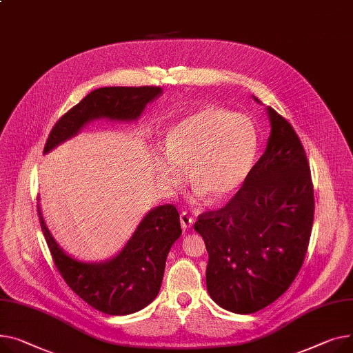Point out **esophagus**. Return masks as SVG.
<instances>
[{"label":"esophagus","mask_w":353,"mask_h":353,"mask_svg":"<svg viewBox=\"0 0 353 353\" xmlns=\"http://www.w3.org/2000/svg\"><path fill=\"white\" fill-rule=\"evenodd\" d=\"M180 223H181L183 230H187V228H190L193 225L194 219L189 213H187V211H183V213L180 214Z\"/></svg>","instance_id":"esophagus-1"}]
</instances>
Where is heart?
<instances>
[{
	"label": "heart",
	"instance_id": "1",
	"mask_svg": "<svg viewBox=\"0 0 353 353\" xmlns=\"http://www.w3.org/2000/svg\"><path fill=\"white\" fill-rule=\"evenodd\" d=\"M258 133L243 114L205 106L185 116L168 134V150L159 153L156 172L168 189L180 187L190 166L197 194L221 203L236 196L254 168Z\"/></svg>",
	"mask_w": 353,
	"mask_h": 353
}]
</instances>
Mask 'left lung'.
Instances as JSON below:
<instances>
[{
  "label": "left lung",
  "mask_w": 353,
  "mask_h": 353,
  "mask_svg": "<svg viewBox=\"0 0 353 353\" xmlns=\"http://www.w3.org/2000/svg\"><path fill=\"white\" fill-rule=\"evenodd\" d=\"M256 102H260L255 98ZM271 134L241 190L194 223L208 252L207 291L236 314L260 311L294 283L314 223L310 163L291 123L267 108Z\"/></svg>",
  "instance_id": "1"
}]
</instances>
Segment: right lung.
<instances>
[{"label": "right lung", "mask_w": 353, "mask_h": 353, "mask_svg": "<svg viewBox=\"0 0 353 353\" xmlns=\"http://www.w3.org/2000/svg\"><path fill=\"white\" fill-rule=\"evenodd\" d=\"M161 93L159 86H109L90 92L52 128L43 153L75 136L88 122L108 117L130 122ZM43 237L68 287L92 308L108 315L143 310L157 296L168 254L180 237V217L173 204L159 205L140 221L123 250L105 263H82L69 256L46 228L38 204Z\"/></svg>", "instance_id": "right-lung-1"}]
</instances>
